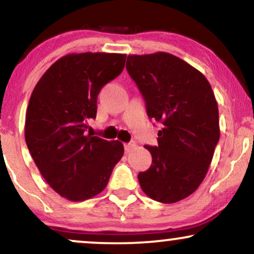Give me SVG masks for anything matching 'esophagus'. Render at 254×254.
Here are the masks:
<instances>
[{
	"label": "esophagus",
	"mask_w": 254,
	"mask_h": 254,
	"mask_svg": "<svg viewBox=\"0 0 254 254\" xmlns=\"http://www.w3.org/2000/svg\"><path fill=\"white\" fill-rule=\"evenodd\" d=\"M136 146H137V143L135 142V140H131V142L125 143V144H124L125 151H127V152H129V151L132 150V149H135Z\"/></svg>",
	"instance_id": "1"
}]
</instances>
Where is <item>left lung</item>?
Listing matches in <instances>:
<instances>
[{"label":"left lung","mask_w":254,"mask_h":254,"mask_svg":"<svg viewBox=\"0 0 254 254\" xmlns=\"http://www.w3.org/2000/svg\"><path fill=\"white\" fill-rule=\"evenodd\" d=\"M127 69L143 94L149 118L163 124L158 145H144L152 163L138 174L140 188L158 202L181 201L203 181L219 142L214 93L202 73L166 52L127 56Z\"/></svg>","instance_id":"8db88e82"}]
</instances>
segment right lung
Instances as JSON below:
<instances>
[{
    "instance_id": "add662e5",
    "label": "right lung",
    "mask_w": 254,
    "mask_h": 254,
    "mask_svg": "<svg viewBox=\"0 0 254 254\" xmlns=\"http://www.w3.org/2000/svg\"><path fill=\"white\" fill-rule=\"evenodd\" d=\"M125 54L72 53L44 73L27 108L24 138L46 182L60 196L85 201L105 189L123 143L86 135L97 97L123 71Z\"/></svg>"
}]
</instances>
